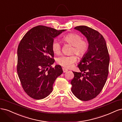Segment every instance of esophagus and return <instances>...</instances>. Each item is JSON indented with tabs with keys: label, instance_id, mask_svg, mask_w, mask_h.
Instances as JSON below:
<instances>
[{
	"label": "esophagus",
	"instance_id": "1",
	"mask_svg": "<svg viewBox=\"0 0 122 122\" xmlns=\"http://www.w3.org/2000/svg\"><path fill=\"white\" fill-rule=\"evenodd\" d=\"M62 69H63V72H66L67 71H68V69H66V68H64V67L62 68Z\"/></svg>",
	"mask_w": 122,
	"mask_h": 122
}]
</instances>
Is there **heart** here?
<instances>
[{
	"mask_svg": "<svg viewBox=\"0 0 122 122\" xmlns=\"http://www.w3.org/2000/svg\"><path fill=\"white\" fill-rule=\"evenodd\" d=\"M63 40L66 42L73 46L72 52L79 57H84L89 49V43L86 40H82L81 35L76 33H69L64 37ZM52 50L54 53L58 54L61 51V45L57 40L52 43ZM57 63L66 68H70L76 61V57L72 55L70 56L61 55L57 58Z\"/></svg>",
	"mask_w": 122,
	"mask_h": 122,
	"instance_id": "1",
	"label": "heart"
}]
</instances>
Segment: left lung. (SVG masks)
I'll return each instance as SVG.
<instances>
[{
	"label": "left lung",
	"mask_w": 122,
	"mask_h": 122,
	"mask_svg": "<svg viewBox=\"0 0 122 122\" xmlns=\"http://www.w3.org/2000/svg\"><path fill=\"white\" fill-rule=\"evenodd\" d=\"M74 29L87 38L89 49L78 64L81 72L73 71L71 91L78 99L88 101L100 93L107 81L109 54L104 37L97 31L86 26H76Z\"/></svg>",
	"instance_id": "obj_1"
}]
</instances>
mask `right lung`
<instances>
[{"label": "right lung", "instance_id": "obj_1", "mask_svg": "<svg viewBox=\"0 0 122 122\" xmlns=\"http://www.w3.org/2000/svg\"><path fill=\"white\" fill-rule=\"evenodd\" d=\"M65 31L37 26L28 31L20 42L17 72L23 89L33 99L49 96L55 81L63 73L60 65L51 66L55 62L52 46L54 38Z\"/></svg>", "mask_w": 122, "mask_h": 122}]
</instances>
